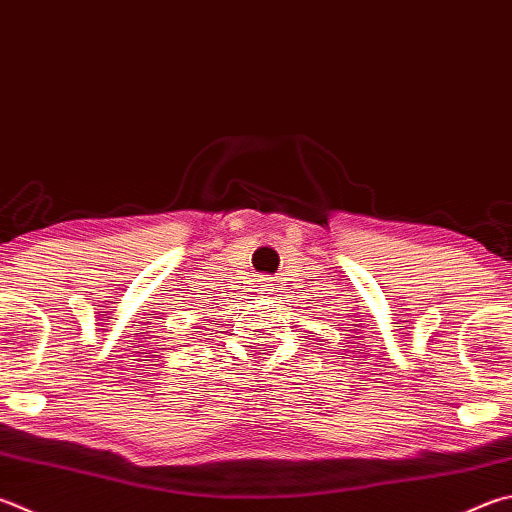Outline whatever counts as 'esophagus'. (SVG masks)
<instances>
[{"label": "esophagus", "mask_w": 512, "mask_h": 512, "mask_svg": "<svg viewBox=\"0 0 512 512\" xmlns=\"http://www.w3.org/2000/svg\"><path fill=\"white\" fill-rule=\"evenodd\" d=\"M262 284L268 288V291H271V288H273V280H271V277H262Z\"/></svg>", "instance_id": "obj_1"}]
</instances>
